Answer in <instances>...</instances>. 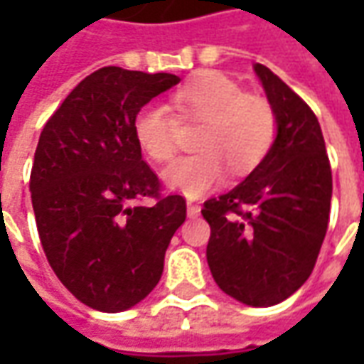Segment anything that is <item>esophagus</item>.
<instances>
[{"mask_svg": "<svg viewBox=\"0 0 364 364\" xmlns=\"http://www.w3.org/2000/svg\"><path fill=\"white\" fill-rule=\"evenodd\" d=\"M187 214H189L191 218L198 216V214H200V205H198V203H193V200H189V203H187Z\"/></svg>", "mask_w": 364, "mask_h": 364, "instance_id": "esophagus-1", "label": "esophagus"}]
</instances>
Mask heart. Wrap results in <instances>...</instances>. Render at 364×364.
Returning <instances> with one entry per match:
<instances>
[{
	"label": "heart",
	"mask_w": 364,
	"mask_h": 364,
	"mask_svg": "<svg viewBox=\"0 0 364 364\" xmlns=\"http://www.w3.org/2000/svg\"><path fill=\"white\" fill-rule=\"evenodd\" d=\"M175 111L159 103L142 105L132 132L142 151L166 164L177 150L181 122H203L197 134L200 151L183 156L164 171L167 187L198 197L224 181L228 167L247 175L265 161L277 138V114L265 97L244 93L242 85L222 72H203L181 83L171 95Z\"/></svg>",
	"instance_id": "obj_1"
}]
</instances>
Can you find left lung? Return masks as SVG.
I'll return each instance as SVG.
<instances>
[{"label": "left lung", "instance_id": "1", "mask_svg": "<svg viewBox=\"0 0 364 364\" xmlns=\"http://www.w3.org/2000/svg\"><path fill=\"white\" fill-rule=\"evenodd\" d=\"M277 114L269 156L236 189L205 200L206 261L226 294L273 306L312 274L331 203V167L314 111L281 77L255 64Z\"/></svg>", "mask_w": 364, "mask_h": 364}]
</instances>
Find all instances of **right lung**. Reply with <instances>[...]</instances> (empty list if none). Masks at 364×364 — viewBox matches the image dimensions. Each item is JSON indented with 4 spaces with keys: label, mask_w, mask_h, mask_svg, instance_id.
I'll list each match as a JSON object with an SVG mask.
<instances>
[{
    "label": "right lung",
    "mask_w": 364,
    "mask_h": 364,
    "mask_svg": "<svg viewBox=\"0 0 364 364\" xmlns=\"http://www.w3.org/2000/svg\"><path fill=\"white\" fill-rule=\"evenodd\" d=\"M177 83L105 66L75 85L38 138L28 187L41 244L60 282L99 312L150 294L187 218L185 197L164 193L132 132L136 111ZM146 196L156 203L135 205Z\"/></svg>",
    "instance_id": "obj_1"
}]
</instances>
